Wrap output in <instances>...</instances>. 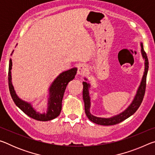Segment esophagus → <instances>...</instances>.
I'll return each instance as SVG.
<instances>
[{
	"instance_id": "1",
	"label": "esophagus",
	"mask_w": 155,
	"mask_h": 155,
	"mask_svg": "<svg viewBox=\"0 0 155 155\" xmlns=\"http://www.w3.org/2000/svg\"><path fill=\"white\" fill-rule=\"evenodd\" d=\"M87 71V68L85 65H80L78 67V70H77V74L79 75H84Z\"/></svg>"
}]
</instances>
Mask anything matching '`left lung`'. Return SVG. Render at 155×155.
<instances>
[{"instance_id":"left-lung-1","label":"left lung","mask_w":155,"mask_h":155,"mask_svg":"<svg viewBox=\"0 0 155 155\" xmlns=\"http://www.w3.org/2000/svg\"><path fill=\"white\" fill-rule=\"evenodd\" d=\"M141 46V53L142 55L143 59H144V72L142 78H141L140 85L137 90L135 96L133 98V101L128 105V107L124 111L120 113V114L114 115L111 117H96L95 115H92L90 113V107H91V98L90 96V92L89 90L90 88V84L87 83L85 81H83V98L85 104V112L86 115L94 123H96L97 124L103 125V126H110L117 124L118 123L124 121L128 117L131 116L133 114H134L135 111L140 107L141 102L143 101L144 94H145L146 90V77L148 71V59L147 57L146 52L144 51L143 43L140 42ZM85 81H87V78H84Z\"/></svg>"}]
</instances>
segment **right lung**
<instances>
[{
  "instance_id": "obj_1",
  "label": "right lung",
  "mask_w": 155,
  "mask_h": 155,
  "mask_svg": "<svg viewBox=\"0 0 155 155\" xmlns=\"http://www.w3.org/2000/svg\"><path fill=\"white\" fill-rule=\"evenodd\" d=\"M12 59H10L8 73L9 88L13 101L16 104V106L19 107L28 116L36 120H39V121H48V120H53L58 117L61 111L62 100L65 88H66L68 83L74 78L75 75L77 74V68H72L71 69L60 73L58 77L51 83L48 89V108H47L46 113H44V114L37 111L33 108L31 103L23 101L18 97L15 93L12 82Z\"/></svg>"
}]
</instances>
